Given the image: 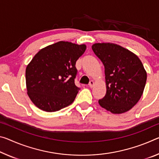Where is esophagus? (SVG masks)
<instances>
[{
  "label": "esophagus",
  "mask_w": 159,
  "mask_h": 159,
  "mask_svg": "<svg viewBox=\"0 0 159 159\" xmlns=\"http://www.w3.org/2000/svg\"><path fill=\"white\" fill-rule=\"evenodd\" d=\"M93 85H94V82H93V80H90L89 83V86L90 88H93Z\"/></svg>",
  "instance_id": "esophagus-1"
}]
</instances>
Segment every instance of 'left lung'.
Segmentation results:
<instances>
[{"label": "left lung", "mask_w": 159, "mask_h": 159, "mask_svg": "<svg viewBox=\"0 0 159 159\" xmlns=\"http://www.w3.org/2000/svg\"><path fill=\"white\" fill-rule=\"evenodd\" d=\"M95 54L105 67L106 94L98 100L100 106L114 114L127 112L143 94L147 72L137 55L120 45L96 43Z\"/></svg>", "instance_id": "obj_1"}]
</instances>
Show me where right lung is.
Instances as JSON below:
<instances>
[{
	"instance_id": "1",
	"label": "right lung",
	"mask_w": 159,
	"mask_h": 159,
	"mask_svg": "<svg viewBox=\"0 0 159 159\" xmlns=\"http://www.w3.org/2000/svg\"><path fill=\"white\" fill-rule=\"evenodd\" d=\"M86 49L85 44L61 41L35 54L25 72L27 94L46 112H55L74 101L80 89L75 85V63Z\"/></svg>"
}]
</instances>
